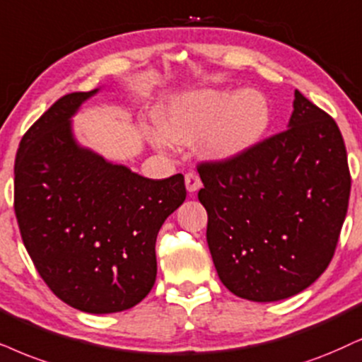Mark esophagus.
I'll return each instance as SVG.
<instances>
[{
  "instance_id": "34e87169",
  "label": "esophagus",
  "mask_w": 362,
  "mask_h": 362,
  "mask_svg": "<svg viewBox=\"0 0 362 362\" xmlns=\"http://www.w3.org/2000/svg\"><path fill=\"white\" fill-rule=\"evenodd\" d=\"M185 187L187 190L190 192V194H194V192H197L202 187V182H200V177L197 175L195 172H189L185 175Z\"/></svg>"
}]
</instances>
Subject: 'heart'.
Instances as JSON below:
<instances>
[{
	"mask_svg": "<svg viewBox=\"0 0 362 362\" xmlns=\"http://www.w3.org/2000/svg\"><path fill=\"white\" fill-rule=\"evenodd\" d=\"M271 120V103L260 91L207 86L168 100L147 134L160 150L197 140L204 158L223 162L257 147Z\"/></svg>",
	"mask_w": 362,
	"mask_h": 362,
	"instance_id": "heart-1",
	"label": "heart"
}]
</instances>
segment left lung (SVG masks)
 Listing matches in <instances>:
<instances>
[{
    "mask_svg": "<svg viewBox=\"0 0 362 362\" xmlns=\"http://www.w3.org/2000/svg\"><path fill=\"white\" fill-rule=\"evenodd\" d=\"M287 130L242 157L200 163L207 244L232 294L287 299L331 262L349 204L351 175L336 122L294 91Z\"/></svg>",
    "mask_w": 362,
    "mask_h": 362,
    "instance_id": "obj_1",
    "label": "left lung"
}]
</instances>
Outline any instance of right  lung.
<instances>
[{"instance_id": "1", "label": "right lung", "mask_w": 362, "mask_h": 362, "mask_svg": "<svg viewBox=\"0 0 362 362\" xmlns=\"http://www.w3.org/2000/svg\"><path fill=\"white\" fill-rule=\"evenodd\" d=\"M100 88L65 95L21 139L15 214L41 279L71 308H134L157 277L155 242L184 204V175L145 178L80 145L71 118Z\"/></svg>"}]
</instances>
